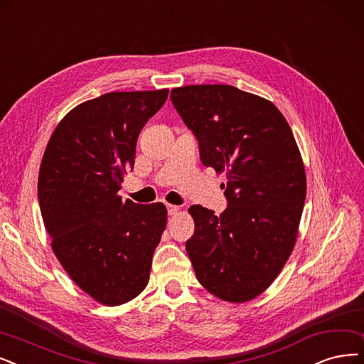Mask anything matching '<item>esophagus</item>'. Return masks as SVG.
<instances>
[{
    "label": "esophagus",
    "mask_w": 364,
    "mask_h": 364,
    "mask_svg": "<svg viewBox=\"0 0 364 364\" xmlns=\"http://www.w3.org/2000/svg\"><path fill=\"white\" fill-rule=\"evenodd\" d=\"M178 210H179V208H178V206H173V205H167V213H168L170 216H173V215H176V213H178Z\"/></svg>",
    "instance_id": "obj_1"
}]
</instances>
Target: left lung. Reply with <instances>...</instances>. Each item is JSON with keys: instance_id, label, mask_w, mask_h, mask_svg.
Segmentation results:
<instances>
[{"instance_id": "obj_1", "label": "left lung", "mask_w": 364, "mask_h": 364, "mask_svg": "<svg viewBox=\"0 0 364 364\" xmlns=\"http://www.w3.org/2000/svg\"><path fill=\"white\" fill-rule=\"evenodd\" d=\"M171 103L198 141L201 163L225 171L227 209L194 205L186 240L198 282L225 301H248L291 254L306 174L291 128L270 101L230 85L174 88Z\"/></svg>"}]
</instances>
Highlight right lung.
Wrapping results in <instances>:
<instances>
[{
	"label": "right lung",
	"instance_id": "obj_1",
	"mask_svg": "<svg viewBox=\"0 0 364 364\" xmlns=\"http://www.w3.org/2000/svg\"><path fill=\"white\" fill-rule=\"evenodd\" d=\"M168 90L109 92L85 101L58 124L41 159L38 203L61 266L85 293L116 306L148 285L167 224L163 203L122 201L141 128Z\"/></svg>",
	"mask_w": 364,
	"mask_h": 364
}]
</instances>
